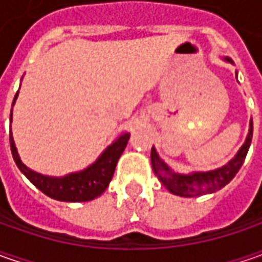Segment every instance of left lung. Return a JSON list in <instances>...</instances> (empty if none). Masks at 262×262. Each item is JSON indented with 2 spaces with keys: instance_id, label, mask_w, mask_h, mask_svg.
Masks as SVG:
<instances>
[{
  "instance_id": "8db88e82",
  "label": "left lung",
  "mask_w": 262,
  "mask_h": 262,
  "mask_svg": "<svg viewBox=\"0 0 262 262\" xmlns=\"http://www.w3.org/2000/svg\"><path fill=\"white\" fill-rule=\"evenodd\" d=\"M227 61H230L226 58ZM232 62V61H230ZM252 141V121L249 124V133H248L245 144L241 147L235 159H232L227 165L220 169L211 170V172H195L192 175H179L173 173L167 165L157 156L155 147L151 148V166L153 170L160 179V182L166 186L167 189L179 196H194L201 194L214 192L217 189L227 185L244 165V160L248 155V150Z\"/></svg>"
}]
</instances>
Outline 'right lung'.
Listing matches in <instances>:
<instances>
[{
	"instance_id": "add662e5",
	"label": "right lung",
	"mask_w": 262,
	"mask_h": 262,
	"mask_svg": "<svg viewBox=\"0 0 262 262\" xmlns=\"http://www.w3.org/2000/svg\"><path fill=\"white\" fill-rule=\"evenodd\" d=\"M17 96H18V92L15 93L13 105H14ZM128 140H129V134L121 136L115 143H112L106 148L102 153V156L99 157L92 166H89L81 172H77V173H70L64 178L40 175L37 172H33L32 169H29L20 160L11 134H10V146H11V153L14 157L15 165L25 173L26 178L36 188H39L43 194L54 198V200H59V201L81 203V201L95 200L96 196L103 194V191L107 188L112 176H114L118 159L125 150Z\"/></svg>"
}]
</instances>
